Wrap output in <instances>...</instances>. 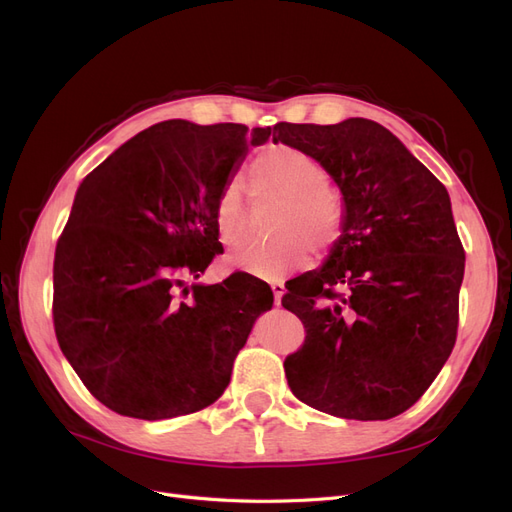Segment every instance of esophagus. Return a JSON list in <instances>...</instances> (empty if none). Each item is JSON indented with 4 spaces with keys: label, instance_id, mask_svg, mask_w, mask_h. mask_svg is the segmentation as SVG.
I'll return each mask as SVG.
<instances>
[{
    "label": "esophagus",
    "instance_id": "34e87169",
    "mask_svg": "<svg viewBox=\"0 0 512 512\" xmlns=\"http://www.w3.org/2000/svg\"><path fill=\"white\" fill-rule=\"evenodd\" d=\"M271 290H273V298H275V305L279 307L281 305V296L286 294V286L281 284V281H273L271 284Z\"/></svg>",
    "mask_w": 512,
    "mask_h": 512
}]
</instances>
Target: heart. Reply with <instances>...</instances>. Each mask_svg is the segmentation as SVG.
I'll use <instances>...</instances> for the list:
<instances>
[{"instance_id": "obj_1", "label": "heart", "mask_w": 512, "mask_h": 512, "mask_svg": "<svg viewBox=\"0 0 512 512\" xmlns=\"http://www.w3.org/2000/svg\"><path fill=\"white\" fill-rule=\"evenodd\" d=\"M254 195L275 201L273 228L281 237L254 243L233 256L237 269L262 279H281L305 267L311 256L307 240L326 250L341 233V211L328 190V173L313 156L288 144L264 148L250 167ZM248 224V205L237 180H228L216 201L218 237L228 248L241 243Z\"/></svg>"}]
</instances>
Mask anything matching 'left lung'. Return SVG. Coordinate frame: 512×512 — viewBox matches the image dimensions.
<instances>
[{"label": "left lung", "mask_w": 512, "mask_h": 512, "mask_svg": "<svg viewBox=\"0 0 512 512\" xmlns=\"http://www.w3.org/2000/svg\"><path fill=\"white\" fill-rule=\"evenodd\" d=\"M273 142L322 163L343 195L341 237L281 305L305 326L284 362L292 394L343 419H392L451 356L464 279L447 188L375 120L277 122Z\"/></svg>", "instance_id": "left-lung-1"}]
</instances>
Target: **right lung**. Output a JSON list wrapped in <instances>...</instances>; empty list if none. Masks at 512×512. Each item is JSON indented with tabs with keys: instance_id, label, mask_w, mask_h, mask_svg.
<instances>
[{
	"instance_id": "obj_1",
	"label": "right lung",
	"mask_w": 512,
	"mask_h": 512,
	"mask_svg": "<svg viewBox=\"0 0 512 512\" xmlns=\"http://www.w3.org/2000/svg\"><path fill=\"white\" fill-rule=\"evenodd\" d=\"M269 135L165 120L82 180L55 252L52 317L67 362L118 415L156 421L209 407L273 307L271 288L248 273L192 284L190 301L175 294L220 252V190Z\"/></svg>"
}]
</instances>
